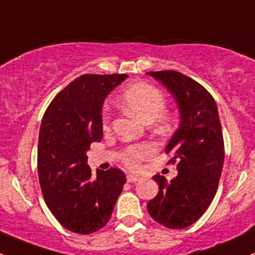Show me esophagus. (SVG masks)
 Returning a JSON list of instances; mask_svg holds the SVG:
<instances>
[{
	"label": "esophagus",
	"instance_id": "esophagus-1",
	"mask_svg": "<svg viewBox=\"0 0 255 255\" xmlns=\"http://www.w3.org/2000/svg\"><path fill=\"white\" fill-rule=\"evenodd\" d=\"M127 179H128V183H136V182H138V180H140V178L136 177V175L128 174V177H127Z\"/></svg>",
	"mask_w": 255,
	"mask_h": 255
}]
</instances>
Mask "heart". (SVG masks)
Wrapping results in <instances>:
<instances>
[{"label": "heart", "instance_id": "b5f03b06", "mask_svg": "<svg viewBox=\"0 0 255 255\" xmlns=\"http://www.w3.org/2000/svg\"><path fill=\"white\" fill-rule=\"evenodd\" d=\"M123 104L135 117L143 123H152L162 114L166 107L164 94L154 86L146 82H137L131 85L124 91L122 97ZM104 124L108 123V113H104ZM154 152V147L148 143L130 146L123 152L122 158L128 167L138 168L140 162L148 158Z\"/></svg>", "mask_w": 255, "mask_h": 255}]
</instances>
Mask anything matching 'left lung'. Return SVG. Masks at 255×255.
Returning a JSON list of instances; mask_svg holds the SVG:
<instances>
[{"label": "left lung", "mask_w": 255, "mask_h": 255, "mask_svg": "<svg viewBox=\"0 0 255 255\" xmlns=\"http://www.w3.org/2000/svg\"><path fill=\"white\" fill-rule=\"evenodd\" d=\"M174 97L179 128L166 147L178 175L168 182L153 175L158 194L148 201L152 219L168 228H185L198 221L211 204L225 159V146L215 99L200 83L177 71L147 72Z\"/></svg>", "instance_id": "1"}]
</instances>
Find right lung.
I'll return each mask as SVG.
<instances>
[{
    "instance_id": "1",
    "label": "right lung",
    "mask_w": 255,
    "mask_h": 255,
    "mask_svg": "<svg viewBox=\"0 0 255 255\" xmlns=\"http://www.w3.org/2000/svg\"><path fill=\"white\" fill-rule=\"evenodd\" d=\"M128 75H83L50 103L39 131L38 172L44 200L71 232L89 235L104 227L127 183L118 168L92 178L87 151L103 137L102 108Z\"/></svg>"
}]
</instances>
